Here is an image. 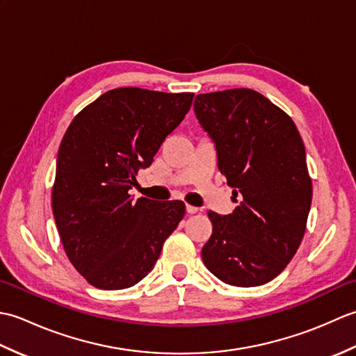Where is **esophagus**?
Segmentation results:
<instances>
[{"instance_id": "esophagus-1", "label": "esophagus", "mask_w": 356, "mask_h": 356, "mask_svg": "<svg viewBox=\"0 0 356 356\" xmlns=\"http://www.w3.org/2000/svg\"><path fill=\"white\" fill-rule=\"evenodd\" d=\"M199 211L197 207H193V205H186V213L188 214H195Z\"/></svg>"}]
</instances>
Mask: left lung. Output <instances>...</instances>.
Instances as JSON below:
<instances>
[{
  "mask_svg": "<svg viewBox=\"0 0 356 356\" xmlns=\"http://www.w3.org/2000/svg\"><path fill=\"white\" fill-rule=\"evenodd\" d=\"M194 111L213 138L218 170L240 205L208 211L213 234L202 248L209 272L238 287L274 280L300 248L312 202L303 139L289 115L251 88L195 97Z\"/></svg>",
  "mask_w": 356,
  "mask_h": 356,
  "instance_id": "obj_1",
  "label": "left lung"
}]
</instances>
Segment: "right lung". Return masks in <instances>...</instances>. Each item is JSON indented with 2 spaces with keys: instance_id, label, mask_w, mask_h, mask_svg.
<instances>
[{
  "instance_id": "obj_1",
  "label": "right lung",
  "mask_w": 356,
  "mask_h": 356,
  "mask_svg": "<svg viewBox=\"0 0 356 356\" xmlns=\"http://www.w3.org/2000/svg\"><path fill=\"white\" fill-rule=\"evenodd\" d=\"M194 93L115 88L82 108L56 159L51 209L70 263L97 289L134 286L185 216L182 200L128 194L190 111Z\"/></svg>"
}]
</instances>
